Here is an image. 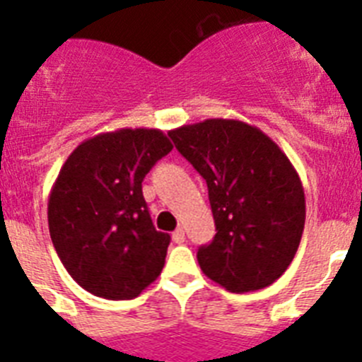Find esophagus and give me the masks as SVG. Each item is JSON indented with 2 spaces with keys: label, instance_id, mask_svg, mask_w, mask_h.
<instances>
[{
  "label": "esophagus",
  "instance_id": "obj_1",
  "mask_svg": "<svg viewBox=\"0 0 362 362\" xmlns=\"http://www.w3.org/2000/svg\"><path fill=\"white\" fill-rule=\"evenodd\" d=\"M172 239H174V243H177V245L185 243V230L183 228L175 230V232L172 233Z\"/></svg>",
  "mask_w": 362,
  "mask_h": 362
}]
</instances>
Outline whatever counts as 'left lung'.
Wrapping results in <instances>:
<instances>
[{"label": "left lung", "instance_id": "left-lung-1", "mask_svg": "<svg viewBox=\"0 0 362 362\" xmlns=\"http://www.w3.org/2000/svg\"><path fill=\"white\" fill-rule=\"evenodd\" d=\"M168 136L209 187L217 233L197 252L204 276L238 293L270 286L305 230V190L286 153L238 119L183 124Z\"/></svg>", "mask_w": 362, "mask_h": 362}]
</instances>
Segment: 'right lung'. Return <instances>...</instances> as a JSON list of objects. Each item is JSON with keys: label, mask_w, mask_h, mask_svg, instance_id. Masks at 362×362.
Masks as SVG:
<instances>
[{"label": "right lung", "mask_w": 362, "mask_h": 362, "mask_svg": "<svg viewBox=\"0 0 362 362\" xmlns=\"http://www.w3.org/2000/svg\"><path fill=\"white\" fill-rule=\"evenodd\" d=\"M174 148L158 129H121L83 141L49 196L52 245L72 279L112 300L158 279L170 235L153 228L143 179Z\"/></svg>", "instance_id": "right-lung-1"}]
</instances>
